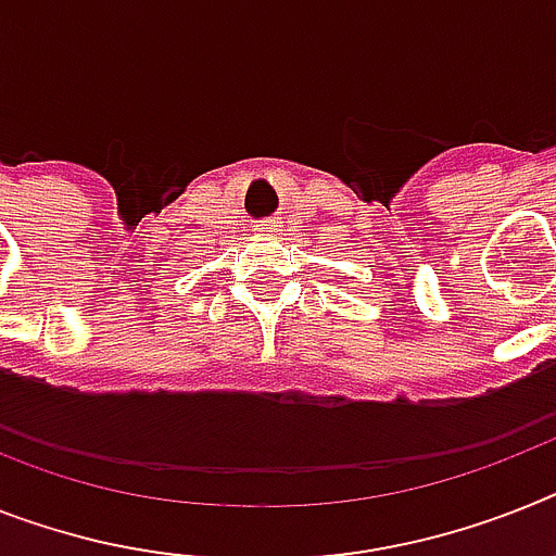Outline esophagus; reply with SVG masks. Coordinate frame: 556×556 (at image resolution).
Masks as SVG:
<instances>
[{"label":"esophagus","mask_w":556,"mask_h":556,"mask_svg":"<svg viewBox=\"0 0 556 556\" xmlns=\"http://www.w3.org/2000/svg\"><path fill=\"white\" fill-rule=\"evenodd\" d=\"M265 228V231H270V228H277V226H263Z\"/></svg>","instance_id":"esophagus-1"}]
</instances>
